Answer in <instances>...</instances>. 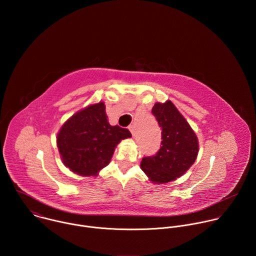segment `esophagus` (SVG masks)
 <instances>
[{
	"instance_id": "34e87169",
	"label": "esophagus",
	"mask_w": 256,
	"mask_h": 256,
	"mask_svg": "<svg viewBox=\"0 0 256 256\" xmlns=\"http://www.w3.org/2000/svg\"><path fill=\"white\" fill-rule=\"evenodd\" d=\"M128 130H130L132 134L134 136V134H136V132H134V126H128Z\"/></svg>"
}]
</instances>
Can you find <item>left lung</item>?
<instances>
[{
	"label": "left lung",
	"instance_id": "left-lung-1",
	"mask_svg": "<svg viewBox=\"0 0 256 256\" xmlns=\"http://www.w3.org/2000/svg\"><path fill=\"white\" fill-rule=\"evenodd\" d=\"M162 134L154 156H144L142 170L156 184H167L184 174L196 159L198 138L171 101L156 103L152 109Z\"/></svg>",
	"mask_w": 256,
	"mask_h": 256
}]
</instances>
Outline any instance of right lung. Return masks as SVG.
<instances>
[{"label": "right lung", "mask_w": 256, "mask_h": 256, "mask_svg": "<svg viewBox=\"0 0 256 256\" xmlns=\"http://www.w3.org/2000/svg\"><path fill=\"white\" fill-rule=\"evenodd\" d=\"M130 136L128 128L109 124L105 105L99 102L68 120L56 142L64 164L72 172L90 176L110 162L116 144Z\"/></svg>", "instance_id": "1"}]
</instances>
